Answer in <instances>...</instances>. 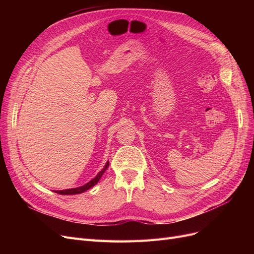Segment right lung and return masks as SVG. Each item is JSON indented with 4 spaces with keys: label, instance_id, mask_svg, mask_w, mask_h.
Masks as SVG:
<instances>
[{
    "label": "right lung",
    "instance_id": "right-lung-1",
    "mask_svg": "<svg viewBox=\"0 0 254 254\" xmlns=\"http://www.w3.org/2000/svg\"><path fill=\"white\" fill-rule=\"evenodd\" d=\"M109 166V161H107V163L105 164L103 170L99 172L93 179H92L91 181H89L88 183L84 184V186H81V187H78V188H74V189H67V190H55L57 194H60V195H76V194H81L83 193V191L88 190L89 189L93 188L95 184L99 181V179L102 178V176L104 175V173L106 172L107 168H108Z\"/></svg>",
    "mask_w": 254,
    "mask_h": 254
}]
</instances>
